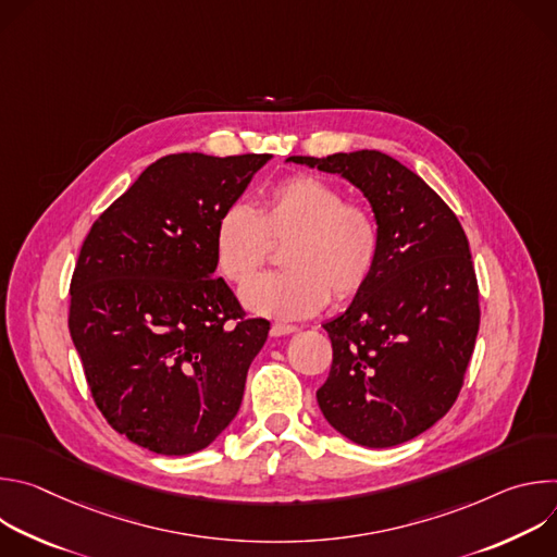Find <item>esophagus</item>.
I'll return each mask as SVG.
<instances>
[{
    "label": "esophagus",
    "instance_id": "obj_1",
    "mask_svg": "<svg viewBox=\"0 0 557 557\" xmlns=\"http://www.w3.org/2000/svg\"><path fill=\"white\" fill-rule=\"evenodd\" d=\"M299 329L297 326H290V324H273L271 326V337H284V335H293L297 333Z\"/></svg>",
    "mask_w": 557,
    "mask_h": 557
}]
</instances>
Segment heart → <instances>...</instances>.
<instances>
[{
	"mask_svg": "<svg viewBox=\"0 0 557 557\" xmlns=\"http://www.w3.org/2000/svg\"><path fill=\"white\" fill-rule=\"evenodd\" d=\"M284 242V272L243 290L251 312L275 320H304L326 301H348L374 273L381 231L368 205L346 200L324 178L297 174L273 185L260 209L231 205L215 224L218 269L243 286Z\"/></svg>",
	"mask_w": 557,
	"mask_h": 557,
	"instance_id": "1",
	"label": "heart"
}]
</instances>
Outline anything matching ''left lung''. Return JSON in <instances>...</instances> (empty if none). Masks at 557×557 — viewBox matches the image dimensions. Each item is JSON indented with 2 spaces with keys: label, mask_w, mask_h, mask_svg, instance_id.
Instances as JSON below:
<instances>
[{
  "label": "left lung",
  "mask_w": 557,
  "mask_h": 557,
  "mask_svg": "<svg viewBox=\"0 0 557 557\" xmlns=\"http://www.w3.org/2000/svg\"><path fill=\"white\" fill-rule=\"evenodd\" d=\"M288 161L361 189L381 231L372 277L324 324L333 366L317 404L357 445H401L449 412L475 346L481 306L467 235L443 198L387 153Z\"/></svg>",
  "instance_id": "obj_1"
}]
</instances>
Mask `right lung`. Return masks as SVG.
Returning <instances> with one entry per match:
<instances>
[{
  "label": "right lung",
  "instance_id": "1",
  "mask_svg": "<svg viewBox=\"0 0 557 557\" xmlns=\"http://www.w3.org/2000/svg\"><path fill=\"white\" fill-rule=\"evenodd\" d=\"M271 153H170L92 224L70 282L67 329L92 399L132 443L205 449L240 410L269 337L215 277V224Z\"/></svg>",
  "mask_w": 557,
  "mask_h": 557
}]
</instances>
